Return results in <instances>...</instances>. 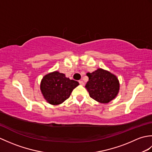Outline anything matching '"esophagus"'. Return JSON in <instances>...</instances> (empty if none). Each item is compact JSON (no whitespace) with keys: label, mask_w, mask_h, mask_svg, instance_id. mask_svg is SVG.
I'll use <instances>...</instances> for the list:
<instances>
[{"label":"esophagus","mask_w":152,"mask_h":152,"mask_svg":"<svg viewBox=\"0 0 152 152\" xmlns=\"http://www.w3.org/2000/svg\"><path fill=\"white\" fill-rule=\"evenodd\" d=\"M79 83H80V85H82V86H83V85H84V83H83V82L82 81V80H80V81H79Z\"/></svg>","instance_id":"1"}]
</instances>
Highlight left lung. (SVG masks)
<instances>
[{"label":"left lung","mask_w":152,"mask_h":152,"mask_svg":"<svg viewBox=\"0 0 152 152\" xmlns=\"http://www.w3.org/2000/svg\"><path fill=\"white\" fill-rule=\"evenodd\" d=\"M86 75L89 77V81L86 88L95 101L107 104L117 96L119 82L115 74L100 68L91 73H87Z\"/></svg>","instance_id":"1"}]
</instances>
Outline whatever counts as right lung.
<instances>
[{"mask_svg": "<svg viewBox=\"0 0 152 152\" xmlns=\"http://www.w3.org/2000/svg\"><path fill=\"white\" fill-rule=\"evenodd\" d=\"M79 83L66 78L65 74L54 71L45 75L40 82V90L44 99L51 105H59L69 98Z\"/></svg>", "mask_w": 152, "mask_h": 152, "instance_id": "obj_1", "label": "right lung"}]
</instances>
